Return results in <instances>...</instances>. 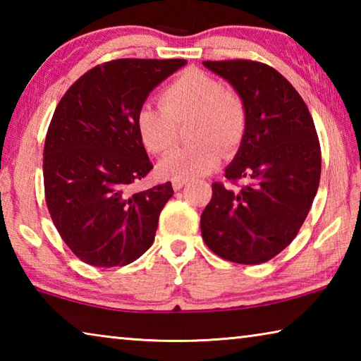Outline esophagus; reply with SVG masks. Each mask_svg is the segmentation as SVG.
<instances>
[{
  "instance_id": "34e87169",
  "label": "esophagus",
  "mask_w": 361,
  "mask_h": 361,
  "mask_svg": "<svg viewBox=\"0 0 361 361\" xmlns=\"http://www.w3.org/2000/svg\"><path fill=\"white\" fill-rule=\"evenodd\" d=\"M188 183V180L186 178H175L173 181H172V185H173V189L175 191H180V189L185 186Z\"/></svg>"
}]
</instances>
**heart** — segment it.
I'll use <instances>...</instances> for the list:
<instances>
[{
    "label": "heart",
    "mask_w": 361,
    "mask_h": 361,
    "mask_svg": "<svg viewBox=\"0 0 361 361\" xmlns=\"http://www.w3.org/2000/svg\"><path fill=\"white\" fill-rule=\"evenodd\" d=\"M161 105L146 103L137 113V130L152 154H167L176 142L178 126H188L194 142L173 151L159 164L167 178H192L215 167L218 148L229 152L240 145L247 129V109L239 95L199 70L176 76L161 92Z\"/></svg>",
    "instance_id": "b5f03b06"
}]
</instances>
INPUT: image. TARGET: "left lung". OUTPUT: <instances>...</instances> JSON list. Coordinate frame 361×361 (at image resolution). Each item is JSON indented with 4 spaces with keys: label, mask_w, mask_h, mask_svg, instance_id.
<instances>
[{
    "label": "left lung",
    "mask_w": 361,
    "mask_h": 361,
    "mask_svg": "<svg viewBox=\"0 0 361 361\" xmlns=\"http://www.w3.org/2000/svg\"><path fill=\"white\" fill-rule=\"evenodd\" d=\"M237 90L247 129L223 183L200 216L204 242L219 258L261 264L301 229L319 189L322 151L307 105L277 70L255 60L204 62Z\"/></svg>",
    "instance_id": "left-lung-1"
}]
</instances>
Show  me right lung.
<instances>
[{
  "label": "right lung",
  "instance_id": "add662e5",
  "mask_svg": "<svg viewBox=\"0 0 361 361\" xmlns=\"http://www.w3.org/2000/svg\"><path fill=\"white\" fill-rule=\"evenodd\" d=\"M186 60L119 59L94 66L66 90L44 142V195L60 237L79 259L126 266L154 242L172 183L132 192L152 169L137 113Z\"/></svg>",
  "mask_w": 361,
  "mask_h": 361
}]
</instances>
